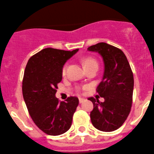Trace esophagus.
I'll return each instance as SVG.
<instances>
[{"label":"esophagus","instance_id":"1","mask_svg":"<svg viewBox=\"0 0 154 154\" xmlns=\"http://www.w3.org/2000/svg\"><path fill=\"white\" fill-rule=\"evenodd\" d=\"M85 99L84 98H79V103H84V101H85Z\"/></svg>","mask_w":154,"mask_h":154}]
</instances>
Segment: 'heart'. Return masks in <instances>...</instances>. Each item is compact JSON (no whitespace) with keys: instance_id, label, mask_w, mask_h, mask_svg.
Wrapping results in <instances>:
<instances>
[{"instance_id":"b5f03b06","label":"heart","mask_w":154,"mask_h":154,"mask_svg":"<svg viewBox=\"0 0 154 154\" xmlns=\"http://www.w3.org/2000/svg\"><path fill=\"white\" fill-rule=\"evenodd\" d=\"M83 64H84V68H87V67H92V66H98L97 61L93 57H86L83 61ZM66 70H67V64H64L62 67V70H61L63 75L66 74Z\"/></svg>"}]
</instances>
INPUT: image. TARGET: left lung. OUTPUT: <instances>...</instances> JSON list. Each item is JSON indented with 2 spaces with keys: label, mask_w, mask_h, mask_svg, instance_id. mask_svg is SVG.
Returning <instances> with one entry per match:
<instances>
[{
  "label": "left lung",
  "mask_w": 154,
  "mask_h": 154,
  "mask_svg": "<svg viewBox=\"0 0 154 154\" xmlns=\"http://www.w3.org/2000/svg\"><path fill=\"white\" fill-rule=\"evenodd\" d=\"M98 52L104 62L103 80L97 92L103 103L90 97L93 109L90 112L93 125L102 131L117 130L125 122L131 111L134 89V77L125 54L116 47L100 42L87 48Z\"/></svg>",
  "instance_id": "left-lung-1"
}]
</instances>
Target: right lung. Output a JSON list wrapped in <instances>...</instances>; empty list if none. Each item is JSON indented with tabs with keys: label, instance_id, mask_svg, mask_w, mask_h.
Instances as JSON below:
<instances>
[{
	"label": "right lung",
	"instance_id": "1",
	"mask_svg": "<svg viewBox=\"0 0 154 154\" xmlns=\"http://www.w3.org/2000/svg\"><path fill=\"white\" fill-rule=\"evenodd\" d=\"M44 48L29 58L23 80V96L29 113L37 127L48 135L57 136L70 129L79 104L77 97L66 102L55 97L62 80V67L78 51Z\"/></svg>",
	"mask_w": 154,
	"mask_h": 154
}]
</instances>
